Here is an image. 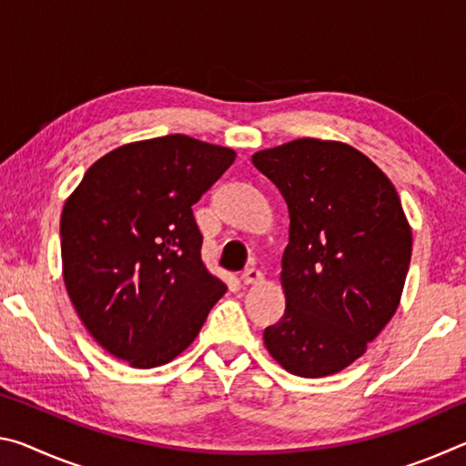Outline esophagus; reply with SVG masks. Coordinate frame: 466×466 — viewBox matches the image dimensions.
<instances>
[{"instance_id": "1", "label": "esophagus", "mask_w": 466, "mask_h": 466, "mask_svg": "<svg viewBox=\"0 0 466 466\" xmlns=\"http://www.w3.org/2000/svg\"><path fill=\"white\" fill-rule=\"evenodd\" d=\"M263 279V273L255 269V267H248V269H244L240 273V281L244 283V286H250V283H258Z\"/></svg>"}]
</instances>
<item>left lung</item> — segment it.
<instances>
[{
  "label": "left lung",
  "mask_w": 466,
  "mask_h": 466,
  "mask_svg": "<svg viewBox=\"0 0 466 466\" xmlns=\"http://www.w3.org/2000/svg\"><path fill=\"white\" fill-rule=\"evenodd\" d=\"M289 211L286 312L263 339L288 372L319 378L364 356L403 294L411 228L372 160L339 141L296 139L252 156Z\"/></svg>",
  "instance_id": "1"
}]
</instances>
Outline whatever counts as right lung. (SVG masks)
<instances>
[{"mask_svg": "<svg viewBox=\"0 0 466 466\" xmlns=\"http://www.w3.org/2000/svg\"><path fill=\"white\" fill-rule=\"evenodd\" d=\"M234 157L187 136L137 141L94 162L66 201L67 294L88 333L133 368L175 360L224 296L201 261L193 205Z\"/></svg>", "mask_w": 466, "mask_h": 466, "instance_id": "add662e5", "label": "right lung"}]
</instances>
